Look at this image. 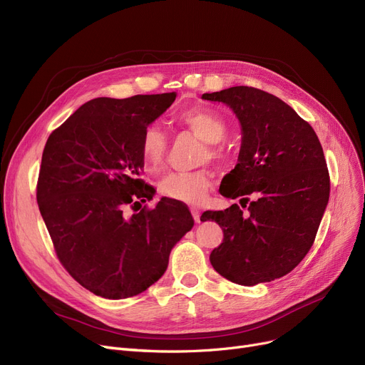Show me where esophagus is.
<instances>
[{
    "instance_id": "34e87169",
    "label": "esophagus",
    "mask_w": 365,
    "mask_h": 365,
    "mask_svg": "<svg viewBox=\"0 0 365 365\" xmlns=\"http://www.w3.org/2000/svg\"><path fill=\"white\" fill-rule=\"evenodd\" d=\"M191 213H192V217H194V220L197 222V224H200V220H201V213H200V210L198 209H191Z\"/></svg>"
}]
</instances>
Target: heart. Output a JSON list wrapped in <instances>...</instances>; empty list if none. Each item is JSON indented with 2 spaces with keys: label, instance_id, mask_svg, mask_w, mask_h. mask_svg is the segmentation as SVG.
Wrapping results in <instances>:
<instances>
[{
  "label": "heart",
  "instance_id": "1",
  "mask_svg": "<svg viewBox=\"0 0 365 365\" xmlns=\"http://www.w3.org/2000/svg\"><path fill=\"white\" fill-rule=\"evenodd\" d=\"M180 122L186 125L201 140L212 143L210 155L222 156V149L215 143L225 137L227 123L217 113L207 108H191L180 115ZM168 140L158 123H149L140 137V156L149 171L160 170L165 161ZM212 186L210 174L205 170L191 173H168L160 182L163 197L186 204H200Z\"/></svg>",
  "mask_w": 365,
  "mask_h": 365
}]
</instances>
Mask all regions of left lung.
Returning a JSON list of instances; mask_svg holds the SVG:
<instances>
[{
    "mask_svg": "<svg viewBox=\"0 0 365 365\" xmlns=\"http://www.w3.org/2000/svg\"><path fill=\"white\" fill-rule=\"evenodd\" d=\"M230 106L242 125V148L219 192L240 198L207 210L224 240L210 253L225 279L253 287L292 272L310 250L329 198V174L319 138L309 122L274 95L252 86L202 93Z\"/></svg>",
    "mask_w": 365,
    "mask_h": 365,
    "instance_id": "1",
    "label": "left lung"
}]
</instances>
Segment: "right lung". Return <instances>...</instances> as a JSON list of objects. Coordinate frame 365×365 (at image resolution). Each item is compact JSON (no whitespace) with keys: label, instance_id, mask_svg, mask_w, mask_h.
Masks as SVG:
<instances>
[{"label":"right lung","instance_id":"obj_1","mask_svg":"<svg viewBox=\"0 0 365 365\" xmlns=\"http://www.w3.org/2000/svg\"><path fill=\"white\" fill-rule=\"evenodd\" d=\"M176 100V92L95 98L46 141L37 202L56 257L92 294L120 299L146 291L170 252L194 227L187 205L161 198L140 179V137ZM133 208L136 213L125 216ZM140 212H138V210Z\"/></svg>","mask_w":365,"mask_h":365}]
</instances>
